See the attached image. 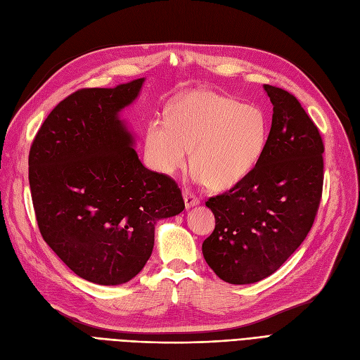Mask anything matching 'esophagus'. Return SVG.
<instances>
[{
	"label": "esophagus",
	"mask_w": 360,
	"mask_h": 360,
	"mask_svg": "<svg viewBox=\"0 0 360 360\" xmlns=\"http://www.w3.org/2000/svg\"><path fill=\"white\" fill-rule=\"evenodd\" d=\"M183 198H184V205H186V208H191V207H193V205L198 204L196 195H195L193 192L188 191V189L183 191Z\"/></svg>",
	"instance_id": "34e87169"
}]
</instances>
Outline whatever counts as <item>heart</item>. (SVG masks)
Returning a JSON list of instances; mask_svg holds the SVG:
<instances>
[{
	"label": "heart",
	"mask_w": 360,
	"mask_h": 360,
	"mask_svg": "<svg viewBox=\"0 0 360 360\" xmlns=\"http://www.w3.org/2000/svg\"><path fill=\"white\" fill-rule=\"evenodd\" d=\"M269 137L262 108L212 91L181 95L167 108V122L153 120L146 134L152 167L171 176L192 150L195 179L213 189H231L255 169Z\"/></svg>",
	"instance_id": "b5f03b06"
}]
</instances>
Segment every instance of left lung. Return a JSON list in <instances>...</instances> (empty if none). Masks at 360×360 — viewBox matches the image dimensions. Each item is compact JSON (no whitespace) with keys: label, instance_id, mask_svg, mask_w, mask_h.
Instances as JSON below:
<instances>
[{"label":"left lung","instance_id":"8db88e82","mask_svg":"<svg viewBox=\"0 0 360 360\" xmlns=\"http://www.w3.org/2000/svg\"><path fill=\"white\" fill-rule=\"evenodd\" d=\"M272 103L265 152L229 192L208 198L216 226L202 243L205 262L231 284L276 272L311 229L323 191L325 146L298 98L264 84Z\"/></svg>","mask_w":360,"mask_h":360}]
</instances>
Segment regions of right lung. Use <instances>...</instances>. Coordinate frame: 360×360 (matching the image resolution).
Instances as JSON below:
<instances>
[{
    "label": "right lung",
    "instance_id": "obj_1",
    "mask_svg": "<svg viewBox=\"0 0 360 360\" xmlns=\"http://www.w3.org/2000/svg\"><path fill=\"white\" fill-rule=\"evenodd\" d=\"M143 82L72 92L46 117L30 148L43 240L79 277L103 286L137 276L152 255L156 221L184 208L179 184L141 164L119 119Z\"/></svg>",
    "mask_w": 360,
    "mask_h": 360
}]
</instances>
